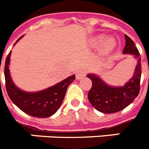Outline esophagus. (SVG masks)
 <instances>
[{"label": "esophagus", "instance_id": "obj_1", "mask_svg": "<svg viewBox=\"0 0 149 149\" xmlns=\"http://www.w3.org/2000/svg\"><path fill=\"white\" fill-rule=\"evenodd\" d=\"M85 75H86V72L84 70H80L76 74V78L77 80H81Z\"/></svg>", "mask_w": 149, "mask_h": 149}]
</instances>
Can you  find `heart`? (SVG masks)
Returning <instances> with one entry per match:
<instances>
[{"instance_id":"obj_1","label":"heart","mask_w":149,"mask_h":149,"mask_svg":"<svg viewBox=\"0 0 149 149\" xmlns=\"http://www.w3.org/2000/svg\"><path fill=\"white\" fill-rule=\"evenodd\" d=\"M103 41V36H99L96 38V39L94 40L93 44L95 46H97L100 44ZM115 40L113 38H109L106 41H105V44H104L103 47V52L104 53H109L113 49V48L115 47Z\"/></svg>"}]
</instances>
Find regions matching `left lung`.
<instances>
[{
	"mask_svg": "<svg viewBox=\"0 0 149 149\" xmlns=\"http://www.w3.org/2000/svg\"><path fill=\"white\" fill-rule=\"evenodd\" d=\"M126 45L124 54L132 55L136 60L133 77L122 87H112L107 84L101 77L94 74H88L87 77L92 81V87L88 93V100L97 111L105 114L120 111L133 102L140 90L141 57L134 42L124 35Z\"/></svg>",
	"mask_w": 149,
	"mask_h": 149,
	"instance_id": "obj_1",
	"label": "left lung"
}]
</instances>
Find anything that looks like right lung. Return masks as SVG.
I'll return each mask as SVG.
<instances>
[{"mask_svg":"<svg viewBox=\"0 0 149 149\" xmlns=\"http://www.w3.org/2000/svg\"><path fill=\"white\" fill-rule=\"evenodd\" d=\"M22 37L19 38L15 44ZM10 55L11 51L9 53L5 61L4 76L6 90L11 101L20 110L32 117L48 118L52 116L60 107L66 90L75 79V75L70 76L45 90L38 92H25L16 87L12 81L9 69Z\"/></svg>","mask_w":149,"mask_h":149,"instance_id":"obj_1","label":"right lung"}]
</instances>
